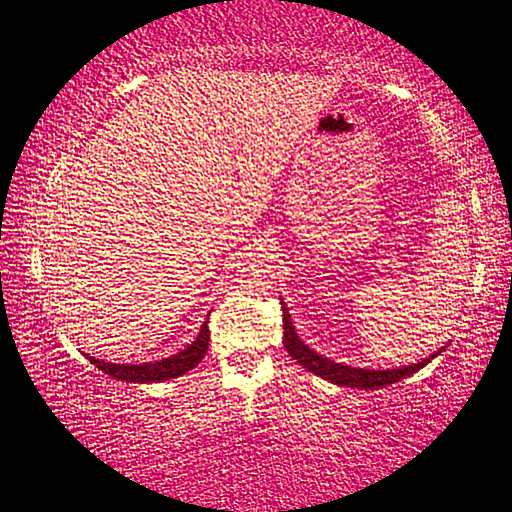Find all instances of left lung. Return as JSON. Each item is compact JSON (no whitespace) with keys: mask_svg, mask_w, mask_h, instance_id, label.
I'll use <instances>...</instances> for the list:
<instances>
[{"mask_svg":"<svg viewBox=\"0 0 512 512\" xmlns=\"http://www.w3.org/2000/svg\"><path fill=\"white\" fill-rule=\"evenodd\" d=\"M283 309V345H286L288 355L297 359V364H302L306 371H311L313 375L325 377V380L341 384V387H355V389H375V387H387V384L400 382L403 377L412 375L428 364L430 359H423L414 366H405V368H393V371H366V368H352V366H343L336 364V361H329L327 357L316 355V352L309 350V345H304L300 341V336L295 334L293 322H290V313L288 306L281 302Z\"/></svg>","mask_w":512,"mask_h":512,"instance_id":"left-lung-1","label":"left lung"}]
</instances>
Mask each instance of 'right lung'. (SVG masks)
<instances>
[{"label":"right lung","instance_id":"1","mask_svg":"<svg viewBox=\"0 0 512 512\" xmlns=\"http://www.w3.org/2000/svg\"><path fill=\"white\" fill-rule=\"evenodd\" d=\"M210 341V329L208 320L201 325V332L196 336L192 345H187L185 350H180L178 355L167 357L162 361H151V364H109V361H100L96 357H89L91 364H96L102 373L116 377V380L125 382H164L171 377H178L194 368L203 359L208 350Z\"/></svg>","mask_w":512,"mask_h":512}]
</instances>
